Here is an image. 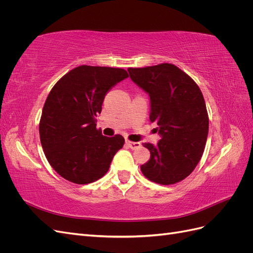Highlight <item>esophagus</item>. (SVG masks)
Masks as SVG:
<instances>
[{"label": "esophagus", "mask_w": 253, "mask_h": 253, "mask_svg": "<svg viewBox=\"0 0 253 253\" xmlns=\"http://www.w3.org/2000/svg\"><path fill=\"white\" fill-rule=\"evenodd\" d=\"M126 144L133 150H136V149H138V148L141 147L140 142H134V141H129V140H126Z\"/></svg>", "instance_id": "1"}]
</instances>
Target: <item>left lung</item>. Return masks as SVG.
<instances>
[{
	"label": "left lung",
	"instance_id": "left-lung-1",
	"mask_svg": "<svg viewBox=\"0 0 253 253\" xmlns=\"http://www.w3.org/2000/svg\"><path fill=\"white\" fill-rule=\"evenodd\" d=\"M129 77L150 96V121L162 139L143 143L151 157L142 174L160 185H173L193 172L203 156L209 131L205 99L195 81L180 68L162 63L127 68Z\"/></svg>",
	"mask_w": 253,
	"mask_h": 253
}]
</instances>
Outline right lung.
I'll return each instance as SVG.
<instances>
[{
    "instance_id": "1",
    "label": "right lung",
    "mask_w": 253,
    "mask_h": 253,
    "mask_svg": "<svg viewBox=\"0 0 253 253\" xmlns=\"http://www.w3.org/2000/svg\"><path fill=\"white\" fill-rule=\"evenodd\" d=\"M128 77L124 68L81 65L61 78L46 98L39 125L49 165L66 180L85 185L101 178L124 147L121 135L96 128L106 93Z\"/></svg>"
}]
</instances>
